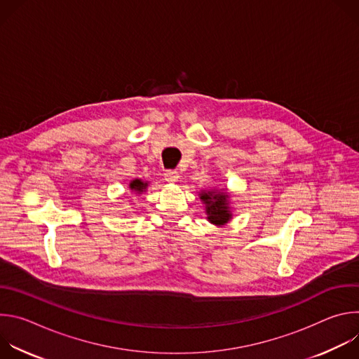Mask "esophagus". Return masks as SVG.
<instances>
[{
	"instance_id": "esophagus-1",
	"label": "esophagus",
	"mask_w": 359,
	"mask_h": 359,
	"mask_svg": "<svg viewBox=\"0 0 359 359\" xmlns=\"http://www.w3.org/2000/svg\"><path fill=\"white\" fill-rule=\"evenodd\" d=\"M165 180L169 182V183H175V182L179 180V173L176 170H166Z\"/></svg>"
}]
</instances>
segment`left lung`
<instances>
[{
    "instance_id": "1",
    "label": "left lung",
    "mask_w": 359,
    "mask_h": 359,
    "mask_svg": "<svg viewBox=\"0 0 359 359\" xmlns=\"http://www.w3.org/2000/svg\"><path fill=\"white\" fill-rule=\"evenodd\" d=\"M200 198L206 206L208 220L216 226H224L231 219L229 194L224 190H201Z\"/></svg>"
}]
</instances>
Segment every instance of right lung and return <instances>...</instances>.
<instances>
[{"instance_id":"obj_1","label":"right lung","mask_w":359,"mask_h":359,"mask_svg":"<svg viewBox=\"0 0 359 359\" xmlns=\"http://www.w3.org/2000/svg\"><path fill=\"white\" fill-rule=\"evenodd\" d=\"M129 187H130V190H133V191H136V193H142V191H144V189L147 187V183H146V182H142L140 179H135V180L130 182Z\"/></svg>"}]
</instances>
